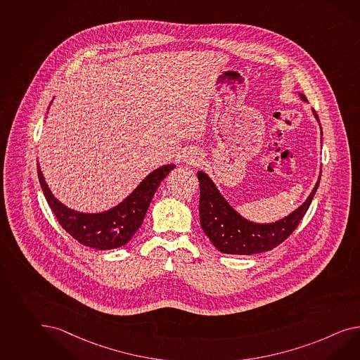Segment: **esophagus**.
I'll list each match as a JSON object with an SVG mask.
<instances>
[{"mask_svg": "<svg viewBox=\"0 0 360 360\" xmlns=\"http://www.w3.org/2000/svg\"><path fill=\"white\" fill-rule=\"evenodd\" d=\"M184 160L186 163H189V165L198 166V165L202 162V157H201V154H200L198 151L191 150V151H186V153H185Z\"/></svg>", "mask_w": 360, "mask_h": 360, "instance_id": "34e87169", "label": "esophagus"}]
</instances>
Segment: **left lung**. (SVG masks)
Instances as JSON below:
<instances>
[{"mask_svg":"<svg viewBox=\"0 0 360 360\" xmlns=\"http://www.w3.org/2000/svg\"><path fill=\"white\" fill-rule=\"evenodd\" d=\"M302 98L305 101L304 95ZM314 113L319 120L316 112ZM197 177L200 181V221L203 232L212 245L223 253L247 256L271 250L282 244L304 218L320 184L319 179L307 201L285 219L270 224H256L241 218L226 202L209 176L200 171Z\"/></svg>","mask_w":360,"mask_h":360,"instance_id":"left-lung-1","label":"left lung"}]
</instances>
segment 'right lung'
<instances>
[{
  "mask_svg": "<svg viewBox=\"0 0 360 360\" xmlns=\"http://www.w3.org/2000/svg\"><path fill=\"white\" fill-rule=\"evenodd\" d=\"M174 168V165L158 168L137 186V189L125 201L108 212L99 214H82L65 207L51 193L39 166L37 177L46 202L61 227L83 245L105 250L122 247L131 239L143 221L158 186Z\"/></svg>",
  "mask_w": 360,
  "mask_h": 360,
  "instance_id": "add662e5",
  "label": "right lung"
}]
</instances>
